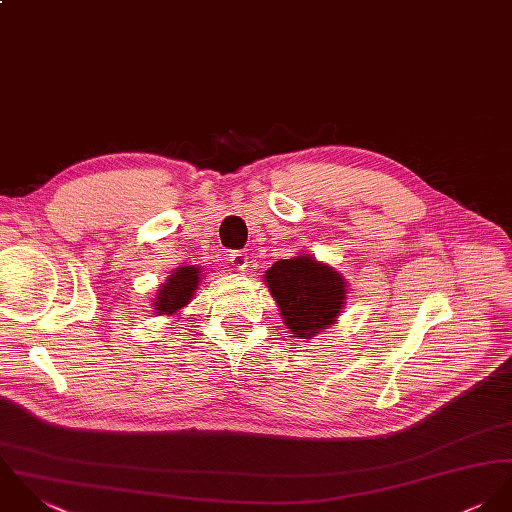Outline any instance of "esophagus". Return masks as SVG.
Listing matches in <instances>:
<instances>
[{
    "label": "esophagus",
    "instance_id": "obj_1",
    "mask_svg": "<svg viewBox=\"0 0 512 512\" xmlns=\"http://www.w3.org/2000/svg\"><path fill=\"white\" fill-rule=\"evenodd\" d=\"M247 253L245 251H233V253H229V261H231V265L237 269V271H243L245 267H247Z\"/></svg>",
    "mask_w": 512,
    "mask_h": 512
}]
</instances>
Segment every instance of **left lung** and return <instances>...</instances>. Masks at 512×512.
<instances>
[{"mask_svg": "<svg viewBox=\"0 0 512 512\" xmlns=\"http://www.w3.org/2000/svg\"><path fill=\"white\" fill-rule=\"evenodd\" d=\"M265 285L285 326L303 342L336 324L348 299L342 273L310 253L277 261L265 271Z\"/></svg>", "mask_w": 512, "mask_h": 512, "instance_id": "8db88e82", "label": "left lung"}]
</instances>
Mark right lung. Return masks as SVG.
I'll return each instance as SVG.
<instances>
[{
	"mask_svg": "<svg viewBox=\"0 0 512 512\" xmlns=\"http://www.w3.org/2000/svg\"><path fill=\"white\" fill-rule=\"evenodd\" d=\"M202 267L196 265H182L178 267L164 285H160L156 299H154V312L156 316H178L182 308L188 307L194 299L196 289L202 283Z\"/></svg>",
	"mask_w": 512,
	"mask_h": 512,
	"instance_id": "right-lung-1",
	"label": "right lung"
}]
</instances>
